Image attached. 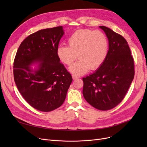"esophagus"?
Wrapping results in <instances>:
<instances>
[{"mask_svg": "<svg viewBox=\"0 0 147 147\" xmlns=\"http://www.w3.org/2000/svg\"><path fill=\"white\" fill-rule=\"evenodd\" d=\"M72 78H73V80H76V79L78 78V77L76 76V75H72Z\"/></svg>", "mask_w": 147, "mask_h": 147, "instance_id": "esophagus-1", "label": "esophagus"}]
</instances>
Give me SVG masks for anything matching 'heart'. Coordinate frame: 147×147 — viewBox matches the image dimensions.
Listing matches in <instances>:
<instances>
[{"label": "heart", "mask_w": 147, "mask_h": 147, "mask_svg": "<svg viewBox=\"0 0 147 147\" xmlns=\"http://www.w3.org/2000/svg\"><path fill=\"white\" fill-rule=\"evenodd\" d=\"M68 47L60 45L57 48V56L63 64L70 65L77 58L79 60L70 66L69 71L80 75L90 70L99 69L108 53V40L100 30L84 29L75 31L67 40Z\"/></svg>", "instance_id": "b5f03b06"}]
</instances>
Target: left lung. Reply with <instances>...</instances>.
<instances>
[{
    "instance_id": "8db88e82",
    "label": "left lung",
    "mask_w": 147,
    "mask_h": 147,
    "mask_svg": "<svg viewBox=\"0 0 147 147\" xmlns=\"http://www.w3.org/2000/svg\"><path fill=\"white\" fill-rule=\"evenodd\" d=\"M99 28L109 40L106 58L95 72L83 78V95L93 107L109 110L124 99L134 77V63L127 41L105 26Z\"/></svg>"
}]
</instances>
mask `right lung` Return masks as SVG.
<instances>
[{"label":"right lung","mask_w":147,"mask_h":147,"mask_svg":"<svg viewBox=\"0 0 147 147\" xmlns=\"http://www.w3.org/2000/svg\"><path fill=\"white\" fill-rule=\"evenodd\" d=\"M64 32L63 26L40 30L21 42L13 63L18 90L28 103L42 112H51L63 104L72 82L57 56ZM38 63L37 69L30 65Z\"/></svg>","instance_id":"right-lung-1"}]
</instances>
